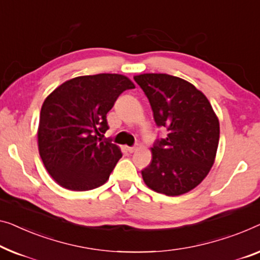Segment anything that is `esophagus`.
<instances>
[{"instance_id": "obj_1", "label": "esophagus", "mask_w": 260, "mask_h": 260, "mask_svg": "<svg viewBox=\"0 0 260 260\" xmlns=\"http://www.w3.org/2000/svg\"><path fill=\"white\" fill-rule=\"evenodd\" d=\"M137 149H138V147H127V150H128L129 153H134Z\"/></svg>"}]
</instances>
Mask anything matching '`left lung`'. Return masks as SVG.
Here are the masks:
<instances>
[{
    "mask_svg": "<svg viewBox=\"0 0 260 260\" xmlns=\"http://www.w3.org/2000/svg\"><path fill=\"white\" fill-rule=\"evenodd\" d=\"M148 98L154 120L167 138L152 147V161L141 172L146 185L180 196L202 182L214 165L219 121L207 96L189 81L167 73L134 76Z\"/></svg>",
    "mask_w": 260,
    "mask_h": 260,
    "instance_id": "left-lung-1",
    "label": "left lung"
}]
</instances>
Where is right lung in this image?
<instances>
[{"label":"right lung","instance_id":"add662e5","mask_svg":"<svg viewBox=\"0 0 260 260\" xmlns=\"http://www.w3.org/2000/svg\"><path fill=\"white\" fill-rule=\"evenodd\" d=\"M135 85L126 76L99 73L67 80L46 96L37 129L44 167L60 187L73 191L98 188L122 156L102 138L106 114L123 91Z\"/></svg>","mask_w":260,"mask_h":260}]
</instances>
